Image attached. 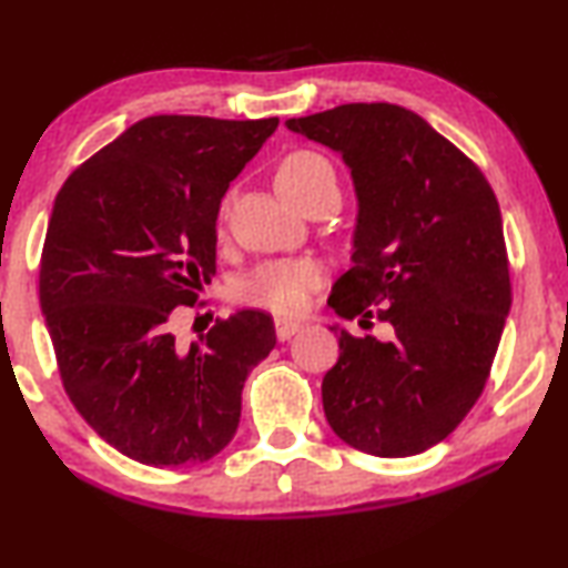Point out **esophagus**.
Here are the masks:
<instances>
[{
  "mask_svg": "<svg viewBox=\"0 0 568 568\" xmlns=\"http://www.w3.org/2000/svg\"><path fill=\"white\" fill-rule=\"evenodd\" d=\"M303 329V322H298V318H275V334H277V339L281 342H285V339H291L295 332H301Z\"/></svg>",
  "mask_w": 568,
  "mask_h": 568,
  "instance_id": "obj_1",
  "label": "esophagus"
}]
</instances>
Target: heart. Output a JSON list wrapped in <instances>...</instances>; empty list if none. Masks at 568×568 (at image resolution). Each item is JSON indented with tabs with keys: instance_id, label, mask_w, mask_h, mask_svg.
<instances>
[{
	"instance_id": "b5f03b06",
	"label": "heart",
	"mask_w": 568,
	"mask_h": 568,
	"mask_svg": "<svg viewBox=\"0 0 568 568\" xmlns=\"http://www.w3.org/2000/svg\"><path fill=\"white\" fill-rule=\"evenodd\" d=\"M322 182H334V166L318 151L295 149L281 159L275 170V185L291 203H298L308 190ZM322 265L316 260H273L254 267L234 287V298L244 306L270 311V314H301L308 306L311 293L322 285Z\"/></svg>"
}]
</instances>
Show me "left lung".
<instances>
[{"instance_id":"1","label":"left lung","mask_w":568,"mask_h":568,"mask_svg":"<svg viewBox=\"0 0 568 568\" xmlns=\"http://www.w3.org/2000/svg\"><path fill=\"white\" fill-rule=\"evenodd\" d=\"M285 125L339 151L355 182L353 267L329 306L394 326L388 342L332 326L339 361L322 383L326 422L363 453L417 455L481 396L513 306L497 195L406 108L349 102Z\"/></svg>"}]
</instances>
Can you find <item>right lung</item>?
<instances>
[{
  "label": "right lung",
  "instance_id": "right-lung-1",
  "mask_svg": "<svg viewBox=\"0 0 568 568\" xmlns=\"http://www.w3.org/2000/svg\"><path fill=\"white\" fill-rule=\"evenodd\" d=\"M277 118L151 115L63 182L41 257V308L63 388L87 425L146 466H193L231 443L273 318L236 311L201 342L180 306L215 275V219Z\"/></svg>",
  "mask_w": 568,
  "mask_h": 568
}]
</instances>
